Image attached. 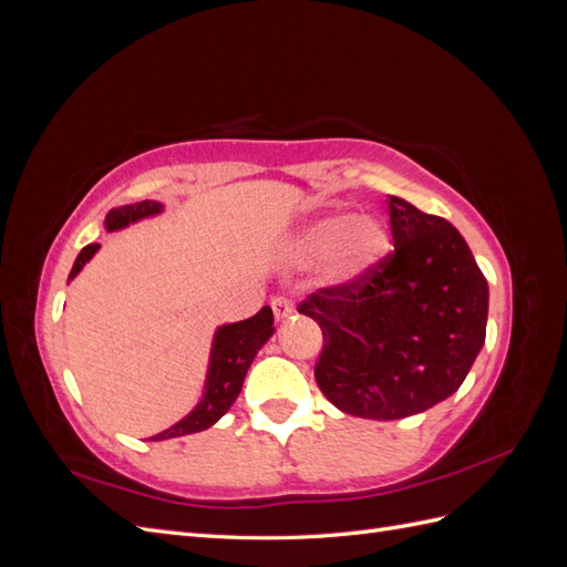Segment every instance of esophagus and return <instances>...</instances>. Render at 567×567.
Segmentation results:
<instances>
[{"instance_id": "1", "label": "esophagus", "mask_w": 567, "mask_h": 567, "mask_svg": "<svg viewBox=\"0 0 567 567\" xmlns=\"http://www.w3.org/2000/svg\"><path fill=\"white\" fill-rule=\"evenodd\" d=\"M271 310H274V317H277V321H284V319H288L290 315H296V302L279 296V298L271 300Z\"/></svg>"}]
</instances>
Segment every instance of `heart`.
Segmentation results:
<instances>
[{
	"instance_id": "1",
	"label": "heart",
	"mask_w": 567,
	"mask_h": 567,
	"mask_svg": "<svg viewBox=\"0 0 567 567\" xmlns=\"http://www.w3.org/2000/svg\"><path fill=\"white\" fill-rule=\"evenodd\" d=\"M388 248V231L379 219L336 210L307 225L296 241V260L317 267L333 286H354L379 265Z\"/></svg>"
}]
</instances>
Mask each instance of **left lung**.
I'll use <instances>...</instances> for the list:
<instances>
[{
  "label": "left lung",
  "instance_id": "1",
  "mask_svg": "<svg viewBox=\"0 0 567 567\" xmlns=\"http://www.w3.org/2000/svg\"><path fill=\"white\" fill-rule=\"evenodd\" d=\"M394 252L354 286L300 305L323 333L321 392L350 416L398 421L454 394L485 346L489 288L447 219L390 196Z\"/></svg>",
  "mask_w": 567,
  "mask_h": 567
}]
</instances>
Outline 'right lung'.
<instances>
[{
    "instance_id": "1",
    "label": "right lung",
    "mask_w": 567,
    "mask_h": 567,
    "mask_svg": "<svg viewBox=\"0 0 567 567\" xmlns=\"http://www.w3.org/2000/svg\"><path fill=\"white\" fill-rule=\"evenodd\" d=\"M161 213H163V203L158 200H140V203L120 205V208H113L106 215L104 227L106 231H120L134 225V221L156 217ZM99 248H101L99 244H90L80 250L68 281H73L78 277L82 267L92 260ZM271 336H274L271 307H262V310L250 319L217 326V331L213 336L210 359H208V373H205V385H203L198 404L188 411L182 421L169 425L167 431L153 435L151 440L161 442L169 437L192 435L215 425L236 402L255 354L260 352V348Z\"/></svg>"
}]
</instances>
